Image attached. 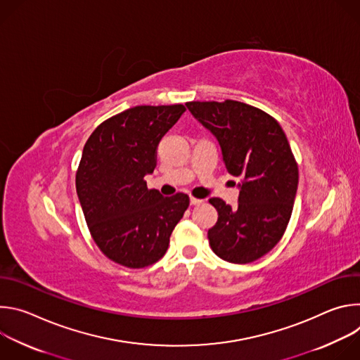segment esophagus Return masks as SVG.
<instances>
[{"label": "esophagus", "mask_w": 360, "mask_h": 360, "mask_svg": "<svg viewBox=\"0 0 360 360\" xmlns=\"http://www.w3.org/2000/svg\"><path fill=\"white\" fill-rule=\"evenodd\" d=\"M203 202V199H199L196 196H191V205H200Z\"/></svg>", "instance_id": "34e87169"}]
</instances>
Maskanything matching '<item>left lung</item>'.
Wrapping results in <instances>:
<instances>
[{
  "label": "left lung",
  "instance_id": "obj_1",
  "mask_svg": "<svg viewBox=\"0 0 360 360\" xmlns=\"http://www.w3.org/2000/svg\"><path fill=\"white\" fill-rule=\"evenodd\" d=\"M186 108L217 136L228 172L242 179L238 208L210 199L218 211L210 245L231 264L259 259L282 239L293 210L299 171L288 138L274 117L239 101H192Z\"/></svg>",
  "mask_w": 360,
  "mask_h": 360
}]
</instances>
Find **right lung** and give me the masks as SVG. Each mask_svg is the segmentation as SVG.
Segmentation results:
<instances>
[{
  "label": "right lung",
  "mask_w": 360,
  "mask_h": 360,
  "mask_svg": "<svg viewBox=\"0 0 360 360\" xmlns=\"http://www.w3.org/2000/svg\"><path fill=\"white\" fill-rule=\"evenodd\" d=\"M176 105H139L99 124L84 145L75 175L81 208L99 250L139 269L165 255L189 196H162L143 176L157 167L162 136L185 112Z\"/></svg>",
  "instance_id": "obj_1"
}]
</instances>
